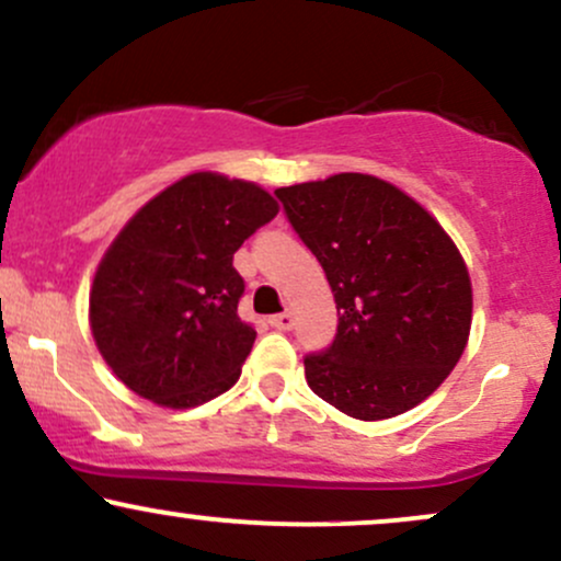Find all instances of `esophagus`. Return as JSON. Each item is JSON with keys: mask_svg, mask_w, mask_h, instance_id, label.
Returning <instances> with one entry per match:
<instances>
[{"mask_svg": "<svg viewBox=\"0 0 561 561\" xmlns=\"http://www.w3.org/2000/svg\"><path fill=\"white\" fill-rule=\"evenodd\" d=\"M268 324L274 327V330H282V332H287V330H293L295 327V317L293 313H276V317H272L268 319Z\"/></svg>", "mask_w": 561, "mask_h": 561, "instance_id": "34e87169", "label": "esophagus"}]
</instances>
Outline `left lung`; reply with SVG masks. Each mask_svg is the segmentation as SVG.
<instances>
[{"label":"left lung","instance_id":"8db88e82","mask_svg":"<svg viewBox=\"0 0 561 561\" xmlns=\"http://www.w3.org/2000/svg\"><path fill=\"white\" fill-rule=\"evenodd\" d=\"M274 195L337 302L332 345L302 358L308 388L364 422L390 420L433 396L465 353L472 324V282L440 224L366 173Z\"/></svg>","mask_w":561,"mask_h":561}]
</instances>
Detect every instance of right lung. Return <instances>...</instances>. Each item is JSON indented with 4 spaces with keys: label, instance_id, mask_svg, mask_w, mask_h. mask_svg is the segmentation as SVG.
<instances>
[{
    "label": "right lung",
    "instance_id": "right-lung-1",
    "mask_svg": "<svg viewBox=\"0 0 561 561\" xmlns=\"http://www.w3.org/2000/svg\"><path fill=\"white\" fill-rule=\"evenodd\" d=\"M279 214L259 184L190 173L121 229L94 274L89 321L115 377L137 396L192 409L240 379L255 330L237 317L240 244Z\"/></svg>",
    "mask_w": 561,
    "mask_h": 561
}]
</instances>
